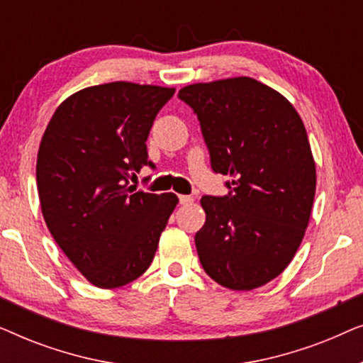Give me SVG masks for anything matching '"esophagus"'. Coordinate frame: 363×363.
I'll list each match as a JSON object with an SVG mask.
<instances>
[{
    "label": "esophagus",
    "mask_w": 363,
    "mask_h": 363,
    "mask_svg": "<svg viewBox=\"0 0 363 363\" xmlns=\"http://www.w3.org/2000/svg\"><path fill=\"white\" fill-rule=\"evenodd\" d=\"M178 198H180V205H190V203H193V196L190 195H180Z\"/></svg>",
    "instance_id": "1"
}]
</instances>
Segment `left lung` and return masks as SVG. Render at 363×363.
I'll use <instances>...</instances> for the list:
<instances>
[{"label":"left lung","instance_id":"obj_1","mask_svg":"<svg viewBox=\"0 0 363 363\" xmlns=\"http://www.w3.org/2000/svg\"><path fill=\"white\" fill-rule=\"evenodd\" d=\"M200 121L215 173L230 193L203 196L195 235L218 284L251 291L281 274L301 246L315 195V163L292 104L251 77L191 84L178 92Z\"/></svg>","mask_w":363,"mask_h":363}]
</instances>
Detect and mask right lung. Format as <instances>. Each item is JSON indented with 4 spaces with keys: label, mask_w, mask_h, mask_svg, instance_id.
<instances>
[{
    "label": "right lung",
    "mask_w": 363,
    "mask_h": 363,
    "mask_svg": "<svg viewBox=\"0 0 363 363\" xmlns=\"http://www.w3.org/2000/svg\"><path fill=\"white\" fill-rule=\"evenodd\" d=\"M175 89L111 82L82 89L56 108L38 152L44 221L89 282L113 289L152 264L175 193H145L128 178L148 160L147 138Z\"/></svg>",
    "instance_id": "1"
}]
</instances>
